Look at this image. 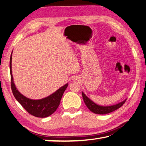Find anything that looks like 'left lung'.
I'll use <instances>...</instances> for the list:
<instances>
[{
	"label": "left lung",
	"mask_w": 146,
	"mask_h": 146,
	"mask_svg": "<svg viewBox=\"0 0 146 146\" xmlns=\"http://www.w3.org/2000/svg\"><path fill=\"white\" fill-rule=\"evenodd\" d=\"M82 98H83L84 102L86 106H87L88 108L91 111L93 112V113L95 114H106L110 113V112H113L116 111L117 109H119V107H121L123 104L126 100L125 99V100L120 103H118L116 105L111 106H101L97 105L95 103L93 102L92 100H91L90 99L87 97V96L84 94V93L82 92Z\"/></svg>",
	"instance_id": "1"
}]
</instances>
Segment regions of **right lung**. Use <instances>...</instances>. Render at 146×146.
Wrapping results in <instances>:
<instances>
[{
    "label": "right lung",
    "instance_id": "obj_1",
    "mask_svg": "<svg viewBox=\"0 0 146 146\" xmlns=\"http://www.w3.org/2000/svg\"><path fill=\"white\" fill-rule=\"evenodd\" d=\"M12 53L10 57V73H11V90L14 97H15L19 103L23 106V108L32 114V116L37 117H46L50 116L56 111L58 107L60 100L65 90L67 88L68 83L62 86L60 88L56 90L53 94L48 97L39 100H32L25 97L19 92L16 89L15 84L14 83L13 78L12 75Z\"/></svg>",
    "mask_w": 146,
    "mask_h": 146
}]
</instances>
